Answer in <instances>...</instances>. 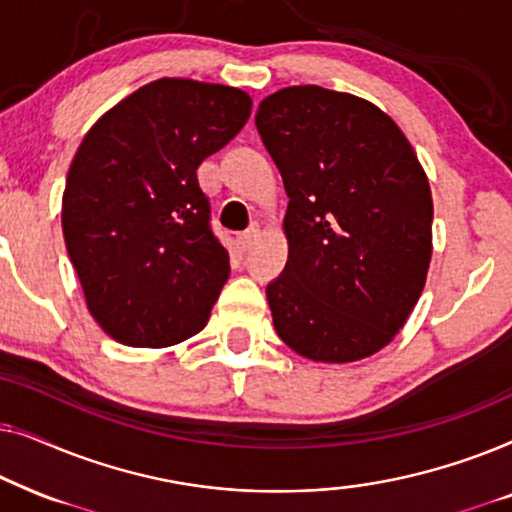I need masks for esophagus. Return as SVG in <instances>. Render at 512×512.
I'll return each mask as SVG.
<instances>
[{
  "mask_svg": "<svg viewBox=\"0 0 512 512\" xmlns=\"http://www.w3.org/2000/svg\"><path fill=\"white\" fill-rule=\"evenodd\" d=\"M258 235H261V228L256 226H249L247 230H244V233H240L237 235V244H240V249L242 251H247V249H251L256 244V240H258Z\"/></svg>",
  "mask_w": 512,
  "mask_h": 512,
  "instance_id": "obj_1",
  "label": "esophagus"
}]
</instances>
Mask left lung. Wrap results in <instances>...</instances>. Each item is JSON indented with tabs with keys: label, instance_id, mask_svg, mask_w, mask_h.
<instances>
[{
	"label": "left lung",
	"instance_id": "8db88e82",
	"mask_svg": "<svg viewBox=\"0 0 512 512\" xmlns=\"http://www.w3.org/2000/svg\"><path fill=\"white\" fill-rule=\"evenodd\" d=\"M256 128L289 195V261L265 291L277 335L324 363L380 352L431 263L433 200L415 149L373 102L321 86L268 95Z\"/></svg>",
	"mask_w": 512,
	"mask_h": 512
}]
</instances>
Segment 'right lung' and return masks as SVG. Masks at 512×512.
Masks as SVG:
<instances>
[{
    "label": "right lung",
    "mask_w": 512,
    "mask_h": 512,
    "mask_svg": "<svg viewBox=\"0 0 512 512\" xmlns=\"http://www.w3.org/2000/svg\"><path fill=\"white\" fill-rule=\"evenodd\" d=\"M249 114L240 88L158 79L83 137L62 233L88 310L116 342L170 347L205 328L230 258L209 226L198 167Z\"/></svg>",
    "instance_id": "obj_1"
}]
</instances>
